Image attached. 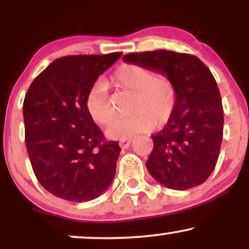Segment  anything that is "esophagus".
<instances>
[{
	"mask_svg": "<svg viewBox=\"0 0 249 249\" xmlns=\"http://www.w3.org/2000/svg\"><path fill=\"white\" fill-rule=\"evenodd\" d=\"M131 142H132V139H124V141L119 142V146L122 148H127L131 145Z\"/></svg>",
	"mask_w": 249,
	"mask_h": 249,
	"instance_id": "34e87169",
	"label": "esophagus"
}]
</instances>
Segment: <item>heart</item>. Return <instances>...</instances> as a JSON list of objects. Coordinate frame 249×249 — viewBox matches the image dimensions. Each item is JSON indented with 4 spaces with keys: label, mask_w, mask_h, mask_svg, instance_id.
Segmentation results:
<instances>
[{
    "label": "heart",
    "mask_w": 249,
    "mask_h": 249,
    "mask_svg": "<svg viewBox=\"0 0 249 249\" xmlns=\"http://www.w3.org/2000/svg\"><path fill=\"white\" fill-rule=\"evenodd\" d=\"M116 90L132 93L126 118L116 121L107 128L108 138L115 141L131 139L152 128H161L172 118L178 102L176 83L168 75L154 73L150 68L134 63L119 65L110 78ZM91 118L99 125L112 122L113 110L104 83H96L85 99Z\"/></svg>",
    "instance_id": "heart-1"
}]
</instances>
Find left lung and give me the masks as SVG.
Returning <instances> with one entry per match:
<instances>
[{"instance_id": "1", "label": "left lung", "mask_w": 249, "mask_h": 249, "mask_svg": "<svg viewBox=\"0 0 249 249\" xmlns=\"http://www.w3.org/2000/svg\"><path fill=\"white\" fill-rule=\"evenodd\" d=\"M123 61L168 75L178 90L172 118L152 136L147 171L172 190L201 185L215 167L224 133V108L212 72L198 57L168 50L127 53Z\"/></svg>"}]
</instances>
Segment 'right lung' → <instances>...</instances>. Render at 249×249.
<instances>
[{
  "mask_svg": "<svg viewBox=\"0 0 249 249\" xmlns=\"http://www.w3.org/2000/svg\"><path fill=\"white\" fill-rule=\"evenodd\" d=\"M122 53L55 59L34 79L23 103L25 145L37 180L73 202L96 199L110 186L121 152L107 142L85 99Z\"/></svg>",
  "mask_w": 249,
  "mask_h": 249,
  "instance_id": "add662e5",
  "label": "right lung"
}]
</instances>
